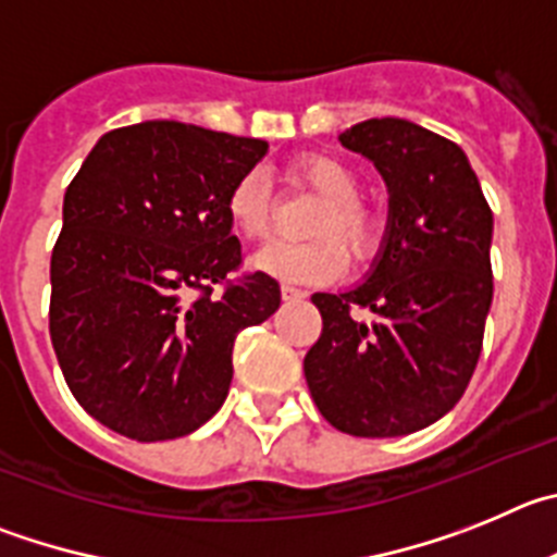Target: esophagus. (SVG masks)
Instances as JSON below:
<instances>
[{"label": "esophagus", "instance_id": "1", "mask_svg": "<svg viewBox=\"0 0 557 557\" xmlns=\"http://www.w3.org/2000/svg\"><path fill=\"white\" fill-rule=\"evenodd\" d=\"M280 294H283L285 302H290V299H302L305 297V290L297 288V285H290V283L280 285Z\"/></svg>", "mask_w": 557, "mask_h": 557}]
</instances>
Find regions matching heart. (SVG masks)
Instances as JSON below:
<instances>
[{
	"label": "heart",
	"instance_id": "1",
	"mask_svg": "<svg viewBox=\"0 0 557 557\" xmlns=\"http://www.w3.org/2000/svg\"><path fill=\"white\" fill-rule=\"evenodd\" d=\"M288 177L305 185L322 205L315 208L308 224L310 242H274L252 258L258 272L285 283H327L335 280L347 255L358 263L372 258L383 238V219L372 205L360 199V177L349 163L333 154L310 152L290 163ZM230 227L247 238L260 242L272 230V194L267 177L247 172L230 185L224 199ZM348 252L344 253L343 249Z\"/></svg>",
	"mask_w": 557,
	"mask_h": 557
}]
</instances>
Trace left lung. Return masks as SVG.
Instances as JSON below:
<instances>
[{
	"mask_svg": "<svg viewBox=\"0 0 557 557\" xmlns=\"http://www.w3.org/2000/svg\"><path fill=\"white\" fill-rule=\"evenodd\" d=\"M341 144L388 185V227L369 280L313 294L322 335L305 355L315 408L335 430L394 438L458 405L494 297V216L458 144L405 119H369Z\"/></svg>",
	"mask_w": 557,
	"mask_h": 557,
	"instance_id": "obj_1",
	"label": "left lung"
}]
</instances>
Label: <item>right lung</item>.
Masks as SVG:
<instances>
[{
    "label": "right lung",
    "mask_w": 557,
    "mask_h": 557,
    "mask_svg": "<svg viewBox=\"0 0 557 557\" xmlns=\"http://www.w3.org/2000/svg\"><path fill=\"white\" fill-rule=\"evenodd\" d=\"M267 149L141 122L104 133L69 183L49 335L74 399L113 433L149 444L202 428L227 399L235 335L280 308L269 274L230 280L242 244L224 199Z\"/></svg>",
    "instance_id": "add662e5"
}]
</instances>
